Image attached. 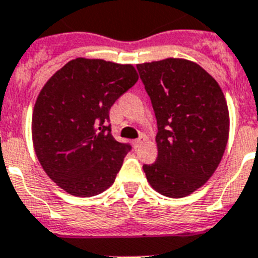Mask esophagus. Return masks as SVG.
I'll return each instance as SVG.
<instances>
[{
    "mask_svg": "<svg viewBox=\"0 0 258 258\" xmlns=\"http://www.w3.org/2000/svg\"><path fill=\"white\" fill-rule=\"evenodd\" d=\"M143 141H145V137L142 136V137H140L138 140H134L133 143H134V146H136V147H140V146L143 143Z\"/></svg>",
    "mask_w": 258,
    "mask_h": 258,
    "instance_id": "esophagus-1",
    "label": "esophagus"
}]
</instances>
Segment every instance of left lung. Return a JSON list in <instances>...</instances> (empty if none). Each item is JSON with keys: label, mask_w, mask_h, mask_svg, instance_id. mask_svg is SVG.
Segmentation results:
<instances>
[{"label": "left lung", "mask_w": 258, "mask_h": 258, "mask_svg": "<svg viewBox=\"0 0 258 258\" xmlns=\"http://www.w3.org/2000/svg\"><path fill=\"white\" fill-rule=\"evenodd\" d=\"M157 121V157L145 164L157 192L183 198L209 179L226 149L229 108L217 81L186 59L137 64Z\"/></svg>", "instance_id": "left-lung-1"}]
</instances>
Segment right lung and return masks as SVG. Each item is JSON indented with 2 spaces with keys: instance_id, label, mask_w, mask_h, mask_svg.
Returning <instances> with one entry per match:
<instances>
[{
  "instance_id": "add662e5",
  "label": "right lung",
  "mask_w": 258,
  "mask_h": 258,
  "mask_svg": "<svg viewBox=\"0 0 258 258\" xmlns=\"http://www.w3.org/2000/svg\"><path fill=\"white\" fill-rule=\"evenodd\" d=\"M137 80L131 64L76 58L38 94L32 115L36 155L46 174L71 195L94 197L115 182L132 146L112 137L109 109Z\"/></svg>"
}]
</instances>
